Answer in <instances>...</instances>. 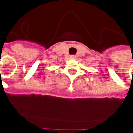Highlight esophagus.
Listing matches in <instances>:
<instances>
[{
    "mask_svg": "<svg viewBox=\"0 0 133 133\" xmlns=\"http://www.w3.org/2000/svg\"><path fill=\"white\" fill-rule=\"evenodd\" d=\"M70 58H71V59H75L76 58V56H74V55H71V56H70Z\"/></svg>",
    "mask_w": 133,
    "mask_h": 133,
    "instance_id": "esophagus-1",
    "label": "esophagus"
}]
</instances>
